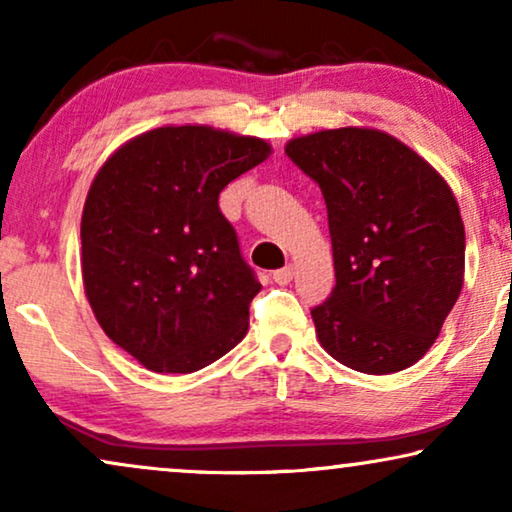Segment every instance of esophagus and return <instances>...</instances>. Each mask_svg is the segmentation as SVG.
Masks as SVG:
<instances>
[{
  "label": "esophagus",
  "mask_w": 512,
  "mask_h": 512,
  "mask_svg": "<svg viewBox=\"0 0 512 512\" xmlns=\"http://www.w3.org/2000/svg\"><path fill=\"white\" fill-rule=\"evenodd\" d=\"M272 279H275V282L279 284V286H286L293 279V265L289 263V265H284L282 270H277L275 275H272Z\"/></svg>",
  "instance_id": "1"
}]
</instances>
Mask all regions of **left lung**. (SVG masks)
<instances>
[{
	"label": "left lung",
	"mask_w": 512,
	"mask_h": 512,
	"mask_svg": "<svg viewBox=\"0 0 512 512\" xmlns=\"http://www.w3.org/2000/svg\"><path fill=\"white\" fill-rule=\"evenodd\" d=\"M284 151L326 200L335 289L312 310L321 347L366 375L410 368L464 286L466 235L452 188L375 128L319 130Z\"/></svg>",
	"instance_id": "left-lung-1"
}]
</instances>
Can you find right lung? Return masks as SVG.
<instances>
[{"label":"right lung","mask_w":512,"mask_h":512,"mask_svg":"<svg viewBox=\"0 0 512 512\" xmlns=\"http://www.w3.org/2000/svg\"><path fill=\"white\" fill-rule=\"evenodd\" d=\"M270 153L258 137L163 125L95 174L81 216L83 289L102 331L144 368L195 373L247 335L261 284L219 193Z\"/></svg>","instance_id":"right-lung-1"}]
</instances>
